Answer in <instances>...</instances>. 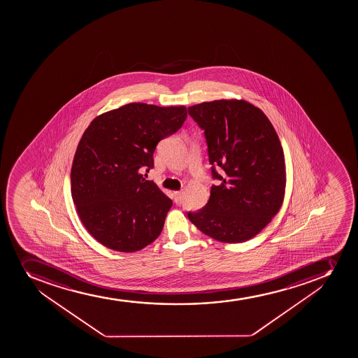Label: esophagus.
Here are the masks:
<instances>
[{
  "label": "esophagus",
  "mask_w": 358,
  "mask_h": 358,
  "mask_svg": "<svg viewBox=\"0 0 358 358\" xmlns=\"http://www.w3.org/2000/svg\"><path fill=\"white\" fill-rule=\"evenodd\" d=\"M182 197H183V192H173V201L176 203H181Z\"/></svg>",
  "instance_id": "esophagus-1"
}]
</instances>
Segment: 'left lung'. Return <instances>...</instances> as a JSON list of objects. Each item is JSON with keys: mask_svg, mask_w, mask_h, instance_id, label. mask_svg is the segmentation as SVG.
<instances>
[{"mask_svg": "<svg viewBox=\"0 0 358 358\" xmlns=\"http://www.w3.org/2000/svg\"><path fill=\"white\" fill-rule=\"evenodd\" d=\"M206 134L213 178L209 202L188 218L203 234L244 243L262 232L282 206L285 155L265 113L241 99H220L188 108ZM215 166L224 173L218 174Z\"/></svg>", "mask_w": 358, "mask_h": 358, "instance_id": "left-lung-1", "label": "left lung"}]
</instances>
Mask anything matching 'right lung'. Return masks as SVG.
Returning <instances> with one entry per match:
<instances>
[{
    "mask_svg": "<svg viewBox=\"0 0 358 358\" xmlns=\"http://www.w3.org/2000/svg\"><path fill=\"white\" fill-rule=\"evenodd\" d=\"M187 107L131 103L93 119L76 150L71 195L83 225L96 241L119 252H136L159 237L169 197L142 170L154 152L187 119Z\"/></svg>",
    "mask_w": 358,
    "mask_h": 358,
    "instance_id": "add662e5",
    "label": "right lung"
}]
</instances>
